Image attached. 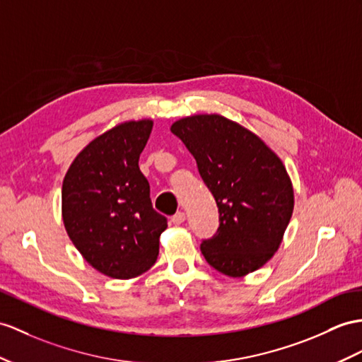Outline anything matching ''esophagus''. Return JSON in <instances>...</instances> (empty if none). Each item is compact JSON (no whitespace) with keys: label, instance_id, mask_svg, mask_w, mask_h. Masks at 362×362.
<instances>
[{"label":"esophagus","instance_id":"obj_1","mask_svg":"<svg viewBox=\"0 0 362 362\" xmlns=\"http://www.w3.org/2000/svg\"><path fill=\"white\" fill-rule=\"evenodd\" d=\"M170 221L175 226H180V224H182L184 221H186V214H184V211H176V214L170 218Z\"/></svg>","mask_w":362,"mask_h":362}]
</instances>
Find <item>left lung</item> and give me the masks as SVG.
I'll use <instances>...</instances> for the list:
<instances>
[{"label": "left lung", "instance_id": "left-lung-1", "mask_svg": "<svg viewBox=\"0 0 362 362\" xmlns=\"http://www.w3.org/2000/svg\"><path fill=\"white\" fill-rule=\"evenodd\" d=\"M170 130L197 160L218 206V230L201 243L206 261L233 278L259 269L278 250L292 218L286 167L257 135L219 115L182 118Z\"/></svg>", "mask_w": 362, "mask_h": 362}]
</instances>
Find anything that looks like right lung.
Listing matches in <instances>:
<instances>
[{
	"instance_id": "add662e5",
	"label": "right lung",
	"mask_w": 362,
	"mask_h": 362,
	"mask_svg": "<svg viewBox=\"0 0 362 362\" xmlns=\"http://www.w3.org/2000/svg\"><path fill=\"white\" fill-rule=\"evenodd\" d=\"M152 127L151 119H143L105 132L64 176L61 197L69 238L92 267L110 278H135L151 269L167 228L138 165Z\"/></svg>"
}]
</instances>
